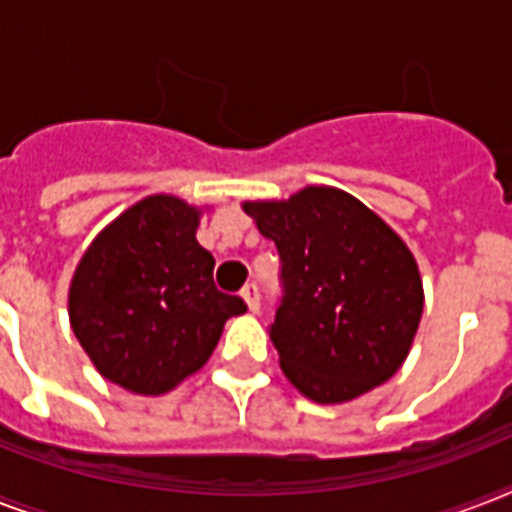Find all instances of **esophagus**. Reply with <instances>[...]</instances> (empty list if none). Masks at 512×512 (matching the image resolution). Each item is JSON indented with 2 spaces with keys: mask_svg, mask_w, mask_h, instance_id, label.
Returning <instances> with one entry per match:
<instances>
[{
  "mask_svg": "<svg viewBox=\"0 0 512 512\" xmlns=\"http://www.w3.org/2000/svg\"><path fill=\"white\" fill-rule=\"evenodd\" d=\"M241 297L247 300V308H249V311H252V313L260 311V287H257L255 281H249L247 287L241 289Z\"/></svg>",
  "mask_w": 512,
  "mask_h": 512,
  "instance_id": "34e87169",
  "label": "esophagus"
}]
</instances>
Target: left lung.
Masks as SVG:
<instances>
[{
    "label": "left lung",
    "instance_id": "obj_1",
    "mask_svg": "<svg viewBox=\"0 0 512 512\" xmlns=\"http://www.w3.org/2000/svg\"><path fill=\"white\" fill-rule=\"evenodd\" d=\"M244 212L279 249L281 300L268 332L289 382L340 404L390 380L422 316L420 271L404 241L327 185L247 201Z\"/></svg>",
    "mask_w": 512,
    "mask_h": 512
}]
</instances>
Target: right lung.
<instances>
[{
    "instance_id": "1",
    "label": "right lung",
    "mask_w": 512,
    "mask_h": 512,
    "mask_svg": "<svg viewBox=\"0 0 512 512\" xmlns=\"http://www.w3.org/2000/svg\"><path fill=\"white\" fill-rule=\"evenodd\" d=\"M199 212L148 196L84 252L68 292L76 340L106 380L159 396L207 364L223 324L247 311L215 287V257L196 241Z\"/></svg>"
}]
</instances>
